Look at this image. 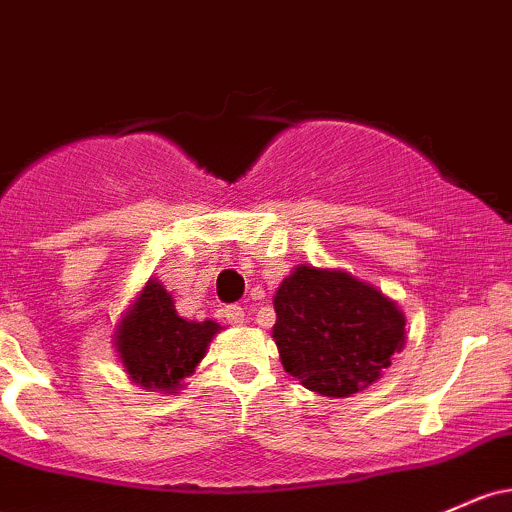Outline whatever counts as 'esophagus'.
I'll return each mask as SVG.
<instances>
[{
    "instance_id": "1",
    "label": "esophagus",
    "mask_w": 512,
    "mask_h": 512,
    "mask_svg": "<svg viewBox=\"0 0 512 512\" xmlns=\"http://www.w3.org/2000/svg\"><path fill=\"white\" fill-rule=\"evenodd\" d=\"M223 313H226V320L230 325H245L247 323V313L243 306H228Z\"/></svg>"
}]
</instances>
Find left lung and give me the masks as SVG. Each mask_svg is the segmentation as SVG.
I'll return each instance as SVG.
<instances>
[{
    "label": "left lung",
    "instance_id": "8db88e82",
    "mask_svg": "<svg viewBox=\"0 0 512 512\" xmlns=\"http://www.w3.org/2000/svg\"><path fill=\"white\" fill-rule=\"evenodd\" d=\"M284 369L306 389L345 398L364 391L406 345V318L389 296L342 269L299 265L274 294Z\"/></svg>",
    "mask_w": 512,
    "mask_h": 512
}]
</instances>
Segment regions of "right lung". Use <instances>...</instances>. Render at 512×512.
<instances>
[{
	"label": "right lung",
	"instance_id": "add662e5",
	"mask_svg": "<svg viewBox=\"0 0 512 512\" xmlns=\"http://www.w3.org/2000/svg\"><path fill=\"white\" fill-rule=\"evenodd\" d=\"M221 325L184 320L172 296L157 279H148L133 306L123 313L114 342L131 381L143 389L177 393L194 374Z\"/></svg>",
	"mask_w": 512,
	"mask_h": 512
}]
</instances>
